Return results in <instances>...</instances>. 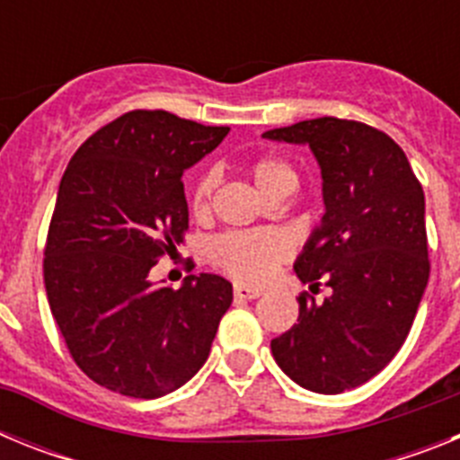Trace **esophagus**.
<instances>
[{
    "label": "esophagus",
    "instance_id": "34e87169",
    "mask_svg": "<svg viewBox=\"0 0 460 460\" xmlns=\"http://www.w3.org/2000/svg\"><path fill=\"white\" fill-rule=\"evenodd\" d=\"M260 295H262V290H258V288L242 286V283L234 286V296H237V299H258Z\"/></svg>",
    "mask_w": 460,
    "mask_h": 460
}]
</instances>
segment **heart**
I'll return each mask as SVG.
<instances>
[{"mask_svg":"<svg viewBox=\"0 0 460 460\" xmlns=\"http://www.w3.org/2000/svg\"><path fill=\"white\" fill-rule=\"evenodd\" d=\"M255 184L262 193H271L280 184L295 181L290 165L274 156L258 158L251 168ZM217 189V172L207 170L195 180L189 195L193 217L205 218L211 209V195ZM292 255V239L279 227H255V230H230L218 234L209 243L211 262L227 276L242 283H262L276 271L280 262Z\"/></svg>","mask_w":460,"mask_h":460,"instance_id":"obj_1","label":"heart"}]
</instances>
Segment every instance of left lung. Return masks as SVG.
<instances>
[{"label": "left lung", "mask_w": 460, "mask_h": 460, "mask_svg": "<svg viewBox=\"0 0 460 460\" xmlns=\"http://www.w3.org/2000/svg\"><path fill=\"white\" fill-rule=\"evenodd\" d=\"M308 145L323 174L324 217L296 258L299 318L271 341V355L304 389L341 394L394 359L429 283L424 190L403 149L373 126L318 117L262 133Z\"/></svg>", "instance_id": "8db88e82"}]
</instances>
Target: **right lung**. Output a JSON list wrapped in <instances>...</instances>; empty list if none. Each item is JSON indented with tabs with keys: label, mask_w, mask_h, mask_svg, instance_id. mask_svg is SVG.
<instances>
[{
	"label": "right lung",
	"mask_w": 460,
	"mask_h": 460,
	"mask_svg": "<svg viewBox=\"0 0 460 460\" xmlns=\"http://www.w3.org/2000/svg\"><path fill=\"white\" fill-rule=\"evenodd\" d=\"M227 126L165 110H131L73 154L48 230L43 279L73 361L110 392L158 398L200 371L230 280L186 276L180 290L149 270L189 230L186 168L217 149Z\"/></svg>",
	"instance_id": "1"
}]
</instances>
